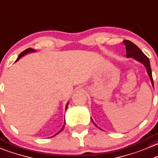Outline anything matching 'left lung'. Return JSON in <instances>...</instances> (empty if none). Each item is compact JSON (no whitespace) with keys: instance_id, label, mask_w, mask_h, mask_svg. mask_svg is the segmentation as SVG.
<instances>
[{"instance_id":"1","label":"left lung","mask_w":158,"mask_h":158,"mask_svg":"<svg viewBox=\"0 0 158 158\" xmlns=\"http://www.w3.org/2000/svg\"><path fill=\"white\" fill-rule=\"evenodd\" d=\"M123 43H124L125 46H126L127 57L134 58V59H136V60L138 61V62H141V63L144 65L145 68L147 69V72H148V76H149L150 79H151V83H152L153 86H154V81H153L152 73H151V65H150L149 59L143 54V52H142L135 44L131 42V41L124 40L123 41ZM92 121H93V120H92ZM93 123H94V122L93 121ZM94 124L96 125V123H94Z\"/></svg>"}]
</instances>
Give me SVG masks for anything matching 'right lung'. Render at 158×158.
<instances>
[{
  "instance_id": "add662e5",
  "label": "right lung",
  "mask_w": 158,
  "mask_h": 158,
  "mask_svg": "<svg viewBox=\"0 0 158 158\" xmlns=\"http://www.w3.org/2000/svg\"><path fill=\"white\" fill-rule=\"evenodd\" d=\"M35 52V50H34V49H32V48H27V49H26V50H24V52H21V54L19 55V56H18V59H17V60L15 61V62H17V61H18V60H19V59H21V58L22 57V56H24V55L27 54V53H30V52ZM68 104H69V102H68V103L66 104V106H65V110H67V107H68ZM64 123H65V122H64ZM64 128H65V127H64V125H63V126H62V127L61 128V130H60V131H59V132H58L57 134H56V135H57L58 134H59V133H60V132H62V131H63V130H64ZM53 137H54V136H53Z\"/></svg>"
}]
</instances>
